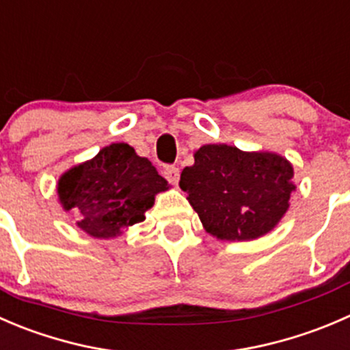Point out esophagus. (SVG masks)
<instances>
[{
    "mask_svg": "<svg viewBox=\"0 0 350 350\" xmlns=\"http://www.w3.org/2000/svg\"><path fill=\"white\" fill-rule=\"evenodd\" d=\"M163 176L170 183H176L180 178V170L176 167H174V165H167V167H163Z\"/></svg>",
    "mask_w": 350,
    "mask_h": 350,
    "instance_id": "esophagus-1",
    "label": "esophagus"
}]
</instances>
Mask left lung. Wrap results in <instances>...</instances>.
I'll return each instance as SVG.
<instances>
[{"label":"left lung","mask_w":350,"mask_h":350,"mask_svg":"<svg viewBox=\"0 0 350 350\" xmlns=\"http://www.w3.org/2000/svg\"><path fill=\"white\" fill-rule=\"evenodd\" d=\"M183 168L180 189L207 233L221 240H254L269 233L289 207L293 167L274 153H245L206 144Z\"/></svg>","instance_id":"1"}]
</instances>
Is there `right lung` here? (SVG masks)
<instances>
[{
    "mask_svg": "<svg viewBox=\"0 0 350 350\" xmlns=\"http://www.w3.org/2000/svg\"><path fill=\"white\" fill-rule=\"evenodd\" d=\"M167 189L168 182L151 161L124 143L100 150L93 160L66 172L57 183L64 209L75 207L78 226L95 238H113L144 221L154 193Z\"/></svg>",
    "mask_w": 350,
    "mask_h": 350,
    "instance_id": "obj_1",
    "label": "right lung"
}]
</instances>
